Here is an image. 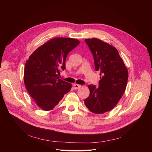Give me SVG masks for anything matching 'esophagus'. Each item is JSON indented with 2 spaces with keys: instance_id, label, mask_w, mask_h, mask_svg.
<instances>
[{
  "instance_id": "34e87169",
  "label": "esophagus",
  "mask_w": 152,
  "mask_h": 152,
  "mask_svg": "<svg viewBox=\"0 0 152 152\" xmlns=\"http://www.w3.org/2000/svg\"><path fill=\"white\" fill-rule=\"evenodd\" d=\"M80 87H81V86H80V85L77 84H75L73 85V88H74L75 89H78L79 88H80Z\"/></svg>"
}]
</instances>
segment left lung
Masks as SVG:
<instances>
[{
    "label": "left lung",
    "instance_id": "left-lung-1",
    "mask_svg": "<svg viewBox=\"0 0 152 152\" xmlns=\"http://www.w3.org/2000/svg\"><path fill=\"white\" fill-rule=\"evenodd\" d=\"M94 58L96 71L100 72L98 87L88 86L84 103L91 112L104 113L113 109L126 90L128 72L117 49L99 39H85Z\"/></svg>",
    "mask_w": 152,
    "mask_h": 152
}]
</instances>
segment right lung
<instances>
[{"mask_svg": "<svg viewBox=\"0 0 152 152\" xmlns=\"http://www.w3.org/2000/svg\"><path fill=\"white\" fill-rule=\"evenodd\" d=\"M79 43L72 38L51 39L37 49L26 62L25 85L40 108L53 110L70 91L72 84L58 79V75L66 68L68 53Z\"/></svg>", "mask_w": 152, "mask_h": 152, "instance_id": "right-lung-1", "label": "right lung"}]
</instances>
